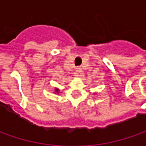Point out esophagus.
I'll return each mask as SVG.
<instances>
[{
    "instance_id": "34e87169",
    "label": "esophagus",
    "mask_w": 146,
    "mask_h": 146,
    "mask_svg": "<svg viewBox=\"0 0 146 146\" xmlns=\"http://www.w3.org/2000/svg\"><path fill=\"white\" fill-rule=\"evenodd\" d=\"M75 71H76V72H77V74H79V73H80L81 71H82V68L81 67H76V69H75Z\"/></svg>"
}]
</instances>
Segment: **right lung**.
<instances>
[{"mask_svg":"<svg viewBox=\"0 0 146 146\" xmlns=\"http://www.w3.org/2000/svg\"><path fill=\"white\" fill-rule=\"evenodd\" d=\"M54 93H57V94H59V93H60V90H59V89H58V88H55V89H54Z\"/></svg>","mask_w":146,"mask_h":146,"instance_id":"add662e5","label":"right lung"}]
</instances>
